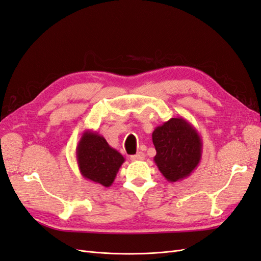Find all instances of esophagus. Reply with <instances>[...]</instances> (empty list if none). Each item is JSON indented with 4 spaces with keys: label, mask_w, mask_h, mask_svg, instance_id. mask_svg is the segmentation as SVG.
Listing matches in <instances>:
<instances>
[{
    "label": "esophagus",
    "mask_w": 261,
    "mask_h": 261,
    "mask_svg": "<svg viewBox=\"0 0 261 261\" xmlns=\"http://www.w3.org/2000/svg\"><path fill=\"white\" fill-rule=\"evenodd\" d=\"M144 158H145V155H144V153H142V152H138L137 154H135V155H131V160L132 161H141V160H144Z\"/></svg>",
    "instance_id": "obj_1"
}]
</instances>
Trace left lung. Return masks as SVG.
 <instances>
[{"label":"left lung","mask_w":261,"mask_h":261,"mask_svg":"<svg viewBox=\"0 0 261 261\" xmlns=\"http://www.w3.org/2000/svg\"><path fill=\"white\" fill-rule=\"evenodd\" d=\"M156 154L154 162L169 182L191 175L202 159L203 143L194 125L182 117L171 118L152 133Z\"/></svg>","instance_id":"obj_1"}]
</instances>
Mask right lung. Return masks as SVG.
<instances>
[{
	"mask_svg": "<svg viewBox=\"0 0 261 261\" xmlns=\"http://www.w3.org/2000/svg\"><path fill=\"white\" fill-rule=\"evenodd\" d=\"M76 160L86 179L109 188L124 162L121 153L111 148L98 132L86 130L76 148Z\"/></svg>",
	"mask_w": 261,
	"mask_h": 261,
	"instance_id": "right-lung-1",
	"label": "right lung"
}]
</instances>
